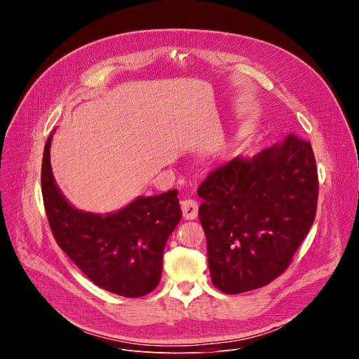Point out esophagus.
Here are the masks:
<instances>
[{
	"label": "esophagus",
	"mask_w": 359,
	"mask_h": 359,
	"mask_svg": "<svg viewBox=\"0 0 359 359\" xmlns=\"http://www.w3.org/2000/svg\"><path fill=\"white\" fill-rule=\"evenodd\" d=\"M182 213L186 220H194L198 213V206H197L196 200H193V198L183 200L182 201Z\"/></svg>",
	"instance_id": "esophagus-1"
}]
</instances>
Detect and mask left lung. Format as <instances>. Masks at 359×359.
<instances>
[{
  "mask_svg": "<svg viewBox=\"0 0 359 359\" xmlns=\"http://www.w3.org/2000/svg\"><path fill=\"white\" fill-rule=\"evenodd\" d=\"M197 194L213 284L226 294L264 287L287 270L314 223L313 147L288 135L257 155L220 166Z\"/></svg>",
  "mask_w": 359,
  "mask_h": 359,
  "instance_id": "left-lung-1",
  "label": "left lung"
}]
</instances>
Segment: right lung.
Returning <instances> with one entry per match:
<instances>
[{"label": "right lung", "mask_w": 359, "mask_h": 359, "mask_svg": "<svg viewBox=\"0 0 359 359\" xmlns=\"http://www.w3.org/2000/svg\"><path fill=\"white\" fill-rule=\"evenodd\" d=\"M54 132L43 150L41 186L58 245L97 287L129 298L149 294L161 281L166 241L182 219L177 190L137 196L108 215L76 209L62 194L50 168Z\"/></svg>", "instance_id": "1"}]
</instances>
